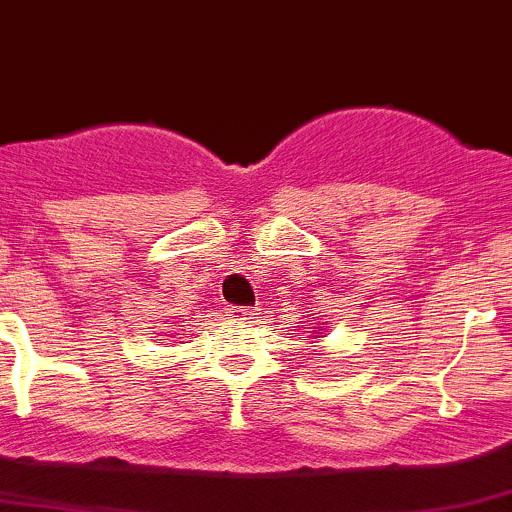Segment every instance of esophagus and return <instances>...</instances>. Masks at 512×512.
Segmentation results:
<instances>
[{
    "mask_svg": "<svg viewBox=\"0 0 512 512\" xmlns=\"http://www.w3.org/2000/svg\"><path fill=\"white\" fill-rule=\"evenodd\" d=\"M226 315L236 319V322H252V319H255L257 312H255V310H250V307H238V305H231V307H226Z\"/></svg>",
    "mask_w": 512,
    "mask_h": 512,
    "instance_id": "obj_1",
    "label": "esophagus"
}]
</instances>
